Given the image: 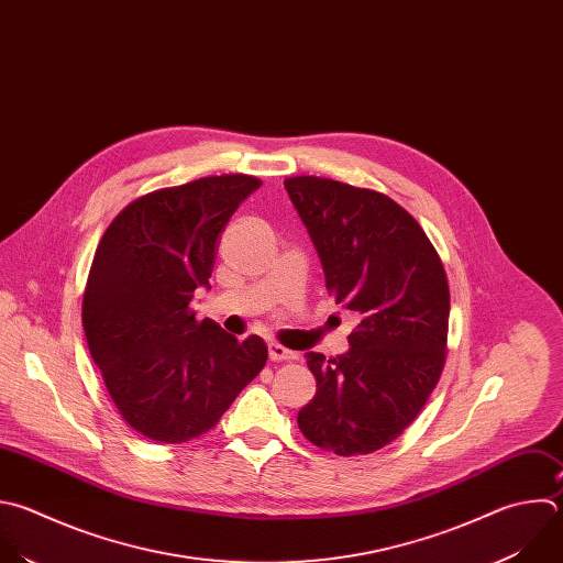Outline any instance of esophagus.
<instances>
[{
    "label": "esophagus",
    "instance_id": "1",
    "mask_svg": "<svg viewBox=\"0 0 563 563\" xmlns=\"http://www.w3.org/2000/svg\"><path fill=\"white\" fill-rule=\"evenodd\" d=\"M269 357H272L274 362H289V360H296L298 353H296V351H289L287 346H283V344H278V342H272V344H269Z\"/></svg>",
    "mask_w": 563,
    "mask_h": 563
}]
</instances>
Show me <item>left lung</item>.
Returning <instances> with one entry per match:
<instances>
[{
  "label": "left lung",
  "mask_w": 563,
  "mask_h": 563,
  "mask_svg": "<svg viewBox=\"0 0 563 563\" xmlns=\"http://www.w3.org/2000/svg\"><path fill=\"white\" fill-rule=\"evenodd\" d=\"M285 187L329 296L357 316L346 355L305 353L316 396L298 427L340 457L380 451L418 418L442 376L451 309L442 258L387 195L320 176H289Z\"/></svg>",
  "instance_id": "1"
}]
</instances>
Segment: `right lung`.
Here are the masks:
<instances>
[{
  "instance_id": "right-lung-1",
  "label": "right lung",
  "mask_w": 563,
  "mask_h": 563,
  "mask_svg": "<svg viewBox=\"0 0 563 563\" xmlns=\"http://www.w3.org/2000/svg\"><path fill=\"white\" fill-rule=\"evenodd\" d=\"M261 178L203 176L128 203L103 232L84 291L92 360L121 418L143 438L183 444L214 429L267 362L258 335L197 320L219 236Z\"/></svg>"
}]
</instances>
